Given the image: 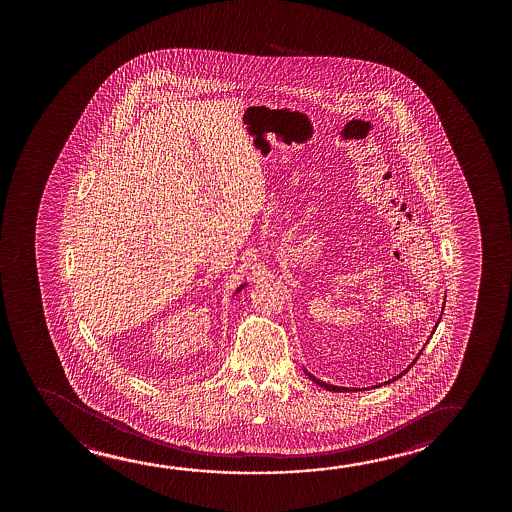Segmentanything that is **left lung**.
I'll return each mask as SVG.
<instances>
[{"mask_svg": "<svg viewBox=\"0 0 512 512\" xmlns=\"http://www.w3.org/2000/svg\"><path fill=\"white\" fill-rule=\"evenodd\" d=\"M439 322H441V318H439ZM439 322H437V323H439ZM437 323H435V327H437ZM421 351H423V350H421ZM421 351H420V353H418V357H420ZM418 357L414 358L413 364H416V360H418ZM413 364L409 365V367H407L406 371L400 372L399 376H395V378L390 379V381H386V383H392V381H395V379L402 378V376H404V374H406V372L409 371V369H411V367H413ZM306 374H308L309 378H311V379H313V381H315L316 385L323 386V388H325V390H330V392H358L357 388H355V390H350V388H343V386L329 385V383H325V381H320V379H316L315 376H311V374H309L308 371H306Z\"/></svg>", "mask_w": 512, "mask_h": 512, "instance_id": "8db88e82", "label": "left lung"}]
</instances>
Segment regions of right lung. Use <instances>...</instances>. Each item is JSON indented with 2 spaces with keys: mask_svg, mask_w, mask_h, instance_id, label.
I'll use <instances>...</instances> for the list:
<instances>
[{
  "mask_svg": "<svg viewBox=\"0 0 512 512\" xmlns=\"http://www.w3.org/2000/svg\"><path fill=\"white\" fill-rule=\"evenodd\" d=\"M246 285V283H245ZM245 285H241V287L238 288V290H236V294H238L239 290H241V288H245Z\"/></svg>",
  "mask_w": 512,
  "mask_h": 512,
  "instance_id": "right-lung-1",
  "label": "right lung"
}]
</instances>
